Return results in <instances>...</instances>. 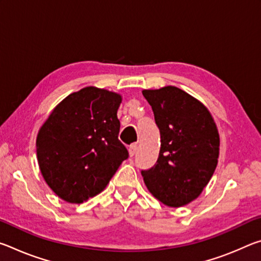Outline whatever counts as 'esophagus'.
Instances as JSON below:
<instances>
[{"mask_svg":"<svg viewBox=\"0 0 261 261\" xmlns=\"http://www.w3.org/2000/svg\"><path fill=\"white\" fill-rule=\"evenodd\" d=\"M137 149H138V145H137V143H134V144L130 145V146H129L130 156H134L135 155L136 152H137Z\"/></svg>","mask_w":261,"mask_h":261,"instance_id":"esophagus-1","label":"esophagus"}]
</instances>
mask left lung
Here are the masks:
<instances>
[{"label":"left lung","instance_id":"1","mask_svg":"<svg viewBox=\"0 0 261 261\" xmlns=\"http://www.w3.org/2000/svg\"><path fill=\"white\" fill-rule=\"evenodd\" d=\"M161 147L156 163L141 170L144 182L156 199L170 207L189 204L201 193L213 175L220 138L204 105L175 86L145 90Z\"/></svg>","mask_w":261,"mask_h":261}]
</instances>
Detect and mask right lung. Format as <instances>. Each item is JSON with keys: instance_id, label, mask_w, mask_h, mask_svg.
Returning a JSON list of instances; mask_svg holds the SVG:
<instances>
[{"instance_id": "right-lung-1", "label": "right lung", "mask_w": 261, "mask_h": 261, "mask_svg": "<svg viewBox=\"0 0 261 261\" xmlns=\"http://www.w3.org/2000/svg\"><path fill=\"white\" fill-rule=\"evenodd\" d=\"M120 94L85 87L68 95L39 130L37 156L46 183L82 204L107 187L129 152L120 140Z\"/></svg>"}]
</instances>
